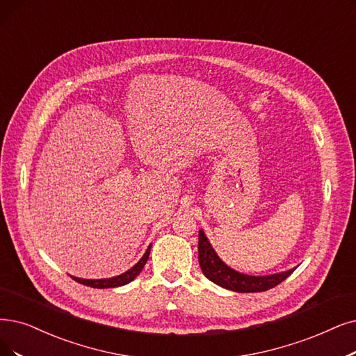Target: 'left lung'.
<instances>
[{
  "label": "left lung",
  "mask_w": 356,
  "mask_h": 356,
  "mask_svg": "<svg viewBox=\"0 0 356 356\" xmlns=\"http://www.w3.org/2000/svg\"><path fill=\"white\" fill-rule=\"evenodd\" d=\"M198 263H200L203 275L216 285L234 292H264L277 286L280 282L291 276L295 268L268 276H250L239 273L236 270L226 266L219 255L211 248L204 232H198Z\"/></svg>",
  "instance_id": "obj_1"
}]
</instances>
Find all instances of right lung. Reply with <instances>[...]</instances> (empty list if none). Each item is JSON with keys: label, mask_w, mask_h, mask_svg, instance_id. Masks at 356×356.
Masks as SVG:
<instances>
[{"label": "right lung", "mask_w": 356, "mask_h": 356, "mask_svg": "<svg viewBox=\"0 0 356 356\" xmlns=\"http://www.w3.org/2000/svg\"><path fill=\"white\" fill-rule=\"evenodd\" d=\"M149 254H150V245L146 250L143 257L140 259V261L136 266H133L130 270H127L125 273H122L120 276H115V277H109V279H80V277H74V276H71V277H73L76 282L81 283V285H86V286H90V288H97V289L122 286V285H127V283H130L131 280H134L136 276L140 275V272L143 270L145 264L147 263Z\"/></svg>", "instance_id": "1"}]
</instances>
